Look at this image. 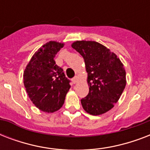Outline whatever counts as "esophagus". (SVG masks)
Listing matches in <instances>:
<instances>
[{"label": "esophagus", "mask_w": 150, "mask_h": 150, "mask_svg": "<svg viewBox=\"0 0 150 150\" xmlns=\"http://www.w3.org/2000/svg\"><path fill=\"white\" fill-rule=\"evenodd\" d=\"M78 81H79V79H78V77H75L72 79V82H73V83H74V84H76V83L78 82Z\"/></svg>", "instance_id": "1"}]
</instances>
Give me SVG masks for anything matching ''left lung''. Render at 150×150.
Returning a JSON list of instances; mask_svg holds the SVG:
<instances>
[{"mask_svg":"<svg viewBox=\"0 0 150 150\" xmlns=\"http://www.w3.org/2000/svg\"><path fill=\"white\" fill-rule=\"evenodd\" d=\"M71 47L84 58L89 94L81 100L85 111L100 115L109 111L126 86V72L120 58L96 41L76 40Z\"/></svg>","mask_w":150,"mask_h":150,"instance_id":"obj_1","label":"left lung"}]
</instances>
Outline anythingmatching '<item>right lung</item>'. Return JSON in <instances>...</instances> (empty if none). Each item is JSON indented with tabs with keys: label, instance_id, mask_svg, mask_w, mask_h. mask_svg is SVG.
<instances>
[{
	"label": "right lung",
	"instance_id": "right-lung-1",
	"mask_svg": "<svg viewBox=\"0 0 150 150\" xmlns=\"http://www.w3.org/2000/svg\"><path fill=\"white\" fill-rule=\"evenodd\" d=\"M64 43L49 41L35 52L23 73L26 93L35 106L46 113H54L63 106L71 86L54 57Z\"/></svg>",
	"mask_w": 150,
	"mask_h": 150
}]
</instances>
